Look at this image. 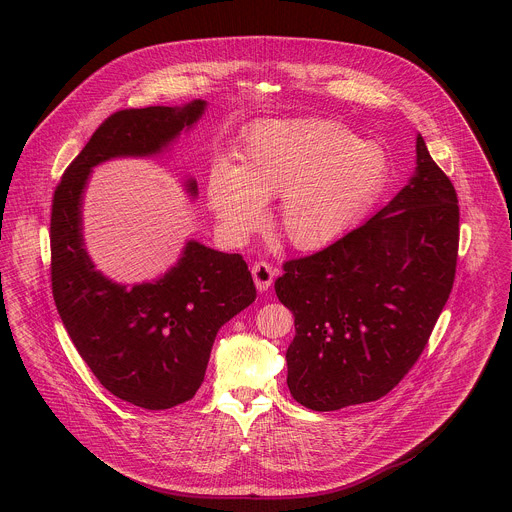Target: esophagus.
Returning a JSON list of instances; mask_svg holds the SVG:
<instances>
[{
  "label": "esophagus",
  "mask_w": 512,
  "mask_h": 512,
  "mask_svg": "<svg viewBox=\"0 0 512 512\" xmlns=\"http://www.w3.org/2000/svg\"><path fill=\"white\" fill-rule=\"evenodd\" d=\"M274 276H276V270H274L268 262H262V260H260V262H256V264L252 266V278H254V284H256V288H258L260 292H266V290L270 288Z\"/></svg>",
  "instance_id": "esophagus-1"
}]
</instances>
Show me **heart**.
Segmentation results:
<instances>
[{
    "mask_svg": "<svg viewBox=\"0 0 512 512\" xmlns=\"http://www.w3.org/2000/svg\"><path fill=\"white\" fill-rule=\"evenodd\" d=\"M389 173L385 151L325 119L262 121L250 127L236 165L208 177V206L220 228L246 238L278 195L274 228L288 246L315 252L345 236L373 206Z\"/></svg>",
    "mask_w": 512,
    "mask_h": 512,
    "instance_id": "b5f03b06",
    "label": "heart"
}]
</instances>
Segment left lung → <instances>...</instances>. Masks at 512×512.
Instances as JSON below:
<instances>
[{"mask_svg": "<svg viewBox=\"0 0 512 512\" xmlns=\"http://www.w3.org/2000/svg\"><path fill=\"white\" fill-rule=\"evenodd\" d=\"M458 197L416 137V171L369 222L284 262L278 300L294 315L288 389L313 412L389 393L422 355L450 296Z\"/></svg>", "mask_w": 512, "mask_h": 512, "instance_id": "obj_1", "label": "left lung"}]
</instances>
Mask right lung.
<instances>
[{"instance_id": "right-lung-1", "label": "right lung", "mask_w": 512, "mask_h": 512, "mask_svg": "<svg viewBox=\"0 0 512 512\" xmlns=\"http://www.w3.org/2000/svg\"><path fill=\"white\" fill-rule=\"evenodd\" d=\"M183 107L127 109L102 123L64 171L52 199V294L84 363L113 395L145 410H169L195 395L218 331L256 298L240 254L187 240L163 276L119 284L96 270L82 236V199L92 169L121 157H157L206 113ZM191 199L193 177L185 179Z\"/></svg>"}]
</instances>
